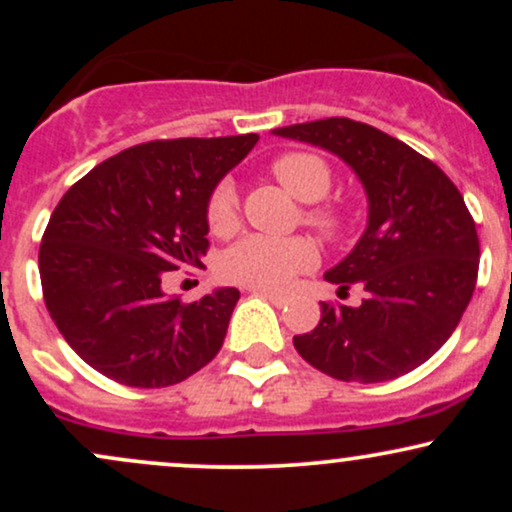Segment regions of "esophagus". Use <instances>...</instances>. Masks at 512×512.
Here are the masks:
<instances>
[{"mask_svg": "<svg viewBox=\"0 0 512 512\" xmlns=\"http://www.w3.org/2000/svg\"><path fill=\"white\" fill-rule=\"evenodd\" d=\"M250 293H255V296H262V298H267V301L272 303V305H276V308H281V305H286V296H281V293L262 291V289H250Z\"/></svg>", "mask_w": 512, "mask_h": 512, "instance_id": "1", "label": "esophagus"}]
</instances>
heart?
Listing matches in <instances>:
<instances>
[{"label":"heart","instance_id":"b5f03b06","mask_svg":"<svg viewBox=\"0 0 512 512\" xmlns=\"http://www.w3.org/2000/svg\"><path fill=\"white\" fill-rule=\"evenodd\" d=\"M272 175L293 197L310 202L303 209L305 226L317 236L339 240L349 228V211L339 202L322 199L332 187V170L325 158L308 151H289L272 161ZM238 190L231 180H221L207 202V223L214 233L226 236L238 226ZM317 264V250L308 238L245 236L223 252L219 272L226 281L262 291H284L296 276L310 272Z\"/></svg>","mask_w":512,"mask_h":512}]
</instances>
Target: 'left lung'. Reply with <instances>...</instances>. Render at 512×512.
Wrapping results in <instances>:
<instances>
[{
	"instance_id": "1",
	"label": "left lung",
	"mask_w": 512,
	"mask_h": 512,
	"mask_svg": "<svg viewBox=\"0 0 512 512\" xmlns=\"http://www.w3.org/2000/svg\"><path fill=\"white\" fill-rule=\"evenodd\" d=\"M344 158L368 195V228L325 274L358 308L322 303L313 332L293 337L310 366L344 383H385L428 361L467 310L479 274V236L448 175L399 139L349 117L274 129Z\"/></svg>"
}]
</instances>
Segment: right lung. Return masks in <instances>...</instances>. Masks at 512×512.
Returning <instances> with one entry per match:
<instances>
[{"mask_svg":"<svg viewBox=\"0 0 512 512\" xmlns=\"http://www.w3.org/2000/svg\"><path fill=\"white\" fill-rule=\"evenodd\" d=\"M257 139L137 144L64 192L38 252L43 298L67 344L105 378L168 387L219 354L240 291L182 303L161 281L202 267L211 190Z\"/></svg>","mask_w":512,"mask_h":512,"instance_id":"right-lung-1","label":"right lung"}]
</instances>
